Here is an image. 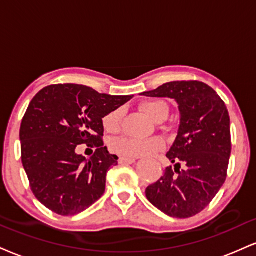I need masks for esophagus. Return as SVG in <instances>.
Returning <instances> with one entry per match:
<instances>
[{
	"label": "esophagus",
	"mask_w": 256,
	"mask_h": 256,
	"mask_svg": "<svg viewBox=\"0 0 256 256\" xmlns=\"http://www.w3.org/2000/svg\"><path fill=\"white\" fill-rule=\"evenodd\" d=\"M118 162L120 163V164H131V163L136 162V158H119Z\"/></svg>",
	"instance_id": "34e87169"
}]
</instances>
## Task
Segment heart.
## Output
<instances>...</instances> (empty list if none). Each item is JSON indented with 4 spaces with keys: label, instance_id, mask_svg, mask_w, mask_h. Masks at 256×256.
<instances>
[{
    "label": "heart",
    "instance_id": "1",
    "mask_svg": "<svg viewBox=\"0 0 256 256\" xmlns=\"http://www.w3.org/2000/svg\"><path fill=\"white\" fill-rule=\"evenodd\" d=\"M142 110L155 122L164 120L168 116V106L163 101L150 100L142 104ZM122 110H114L104 116L102 125L104 130L110 134H116L120 130L122 124ZM164 148V142L161 138H149V140H137L131 137L116 138L110 142V150L122 158H134L150 156L152 154L161 152Z\"/></svg>",
    "mask_w": 256,
    "mask_h": 256
}]
</instances>
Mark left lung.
Masks as SVG:
<instances>
[{"mask_svg":"<svg viewBox=\"0 0 256 256\" xmlns=\"http://www.w3.org/2000/svg\"><path fill=\"white\" fill-rule=\"evenodd\" d=\"M142 95L174 98L180 110L178 136L167 152L175 166L166 168L162 176L146 187V198L170 217L196 216L226 182L232 154L226 104L200 81L168 82Z\"/></svg>","mask_w":256,"mask_h":256,"instance_id":"1","label":"left lung"}]
</instances>
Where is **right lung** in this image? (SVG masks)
<instances>
[{
  "label": "right lung",
  "mask_w": 256,
  "mask_h": 256,
  "mask_svg": "<svg viewBox=\"0 0 256 256\" xmlns=\"http://www.w3.org/2000/svg\"><path fill=\"white\" fill-rule=\"evenodd\" d=\"M132 98L66 83L32 98L21 122V161L33 194L48 210L74 216L101 198L107 172L118 164L104 146L102 118ZM80 144L97 148L89 160L76 154Z\"/></svg>",
  "instance_id": "obj_1"
}]
</instances>
